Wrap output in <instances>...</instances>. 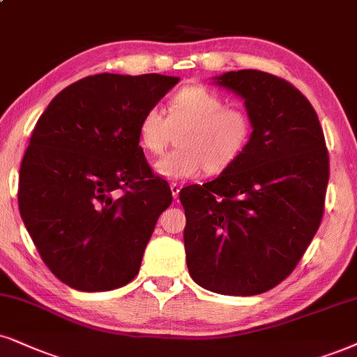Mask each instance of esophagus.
<instances>
[{"label": "esophagus", "mask_w": 357, "mask_h": 357, "mask_svg": "<svg viewBox=\"0 0 357 357\" xmlns=\"http://www.w3.org/2000/svg\"><path fill=\"white\" fill-rule=\"evenodd\" d=\"M169 188H171V194H173L174 199H178L179 191H181V186H179L178 183H171V184H169Z\"/></svg>", "instance_id": "1"}]
</instances>
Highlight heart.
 <instances>
[{
	"label": "heart",
	"instance_id": "1",
	"mask_svg": "<svg viewBox=\"0 0 357 357\" xmlns=\"http://www.w3.org/2000/svg\"><path fill=\"white\" fill-rule=\"evenodd\" d=\"M178 130L176 145L153 165L161 178L184 181L196 178L202 169L219 173L232 165L249 145L252 116L245 110L227 107V102L202 85H189L174 93L169 102V115L158 107L143 114L138 123L139 145L158 155L168 145Z\"/></svg>",
	"mask_w": 357,
	"mask_h": 357
}]
</instances>
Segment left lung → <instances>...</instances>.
<instances>
[{"label": "left lung", "mask_w": 357, "mask_h": 357, "mask_svg": "<svg viewBox=\"0 0 357 357\" xmlns=\"http://www.w3.org/2000/svg\"><path fill=\"white\" fill-rule=\"evenodd\" d=\"M214 80L243 98L254 130L214 181L179 192L188 268L209 291L259 295L293 272L317 234L329 156L317 112L287 80L252 69Z\"/></svg>", "instance_id": "8db88e82"}]
</instances>
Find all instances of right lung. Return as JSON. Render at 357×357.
Listing matches in <instances>:
<instances>
[{"mask_svg": "<svg viewBox=\"0 0 357 357\" xmlns=\"http://www.w3.org/2000/svg\"><path fill=\"white\" fill-rule=\"evenodd\" d=\"M178 82L160 74L89 75L39 116L17 204L40 259L70 288L115 290L139 272L173 194L146 163L138 123Z\"/></svg>", "mask_w": 357, "mask_h": 357, "instance_id": "obj_1", "label": "right lung"}]
</instances>
